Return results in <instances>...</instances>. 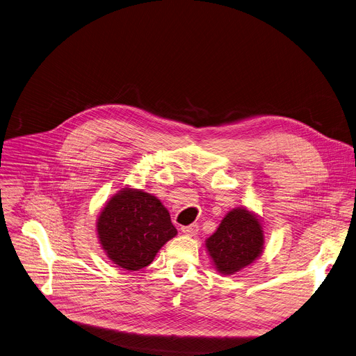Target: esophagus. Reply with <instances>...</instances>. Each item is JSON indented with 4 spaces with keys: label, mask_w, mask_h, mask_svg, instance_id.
<instances>
[{
    "label": "esophagus",
    "mask_w": 356,
    "mask_h": 356,
    "mask_svg": "<svg viewBox=\"0 0 356 356\" xmlns=\"http://www.w3.org/2000/svg\"><path fill=\"white\" fill-rule=\"evenodd\" d=\"M181 232L187 236H196L199 232V225L197 224H190V225H183Z\"/></svg>",
    "instance_id": "obj_1"
}]
</instances>
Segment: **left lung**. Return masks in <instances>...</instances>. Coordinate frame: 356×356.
<instances>
[{
  "mask_svg": "<svg viewBox=\"0 0 356 356\" xmlns=\"http://www.w3.org/2000/svg\"><path fill=\"white\" fill-rule=\"evenodd\" d=\"M206 248L220 274L232 275L252 264L264 248L263 224L245 207L233 209L206 240Z\"/></svg>",
  "mask_w": 356,
  "mask_h": 356,
  "instance_id": "8db88e82",
  "label": "left lung"
}]
</instances>
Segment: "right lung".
<instances>
[{
    "mask_svg": "<svg viewBox=\"0 0 356 356\" xmlns=\"http://www.w3.org/2000/svg\"><path fill=\"white\" fill-rule=\"evenodd\" d=\"M99 243L120 268L139 271L177 234L168 209L150 193L124 187L105 204L96 222Z\"/></svg>",
    "mask_w": 356,
    "mask_h": 356,
    "instance_id": "1",
    "label": "right lung"
}]
</instances>
